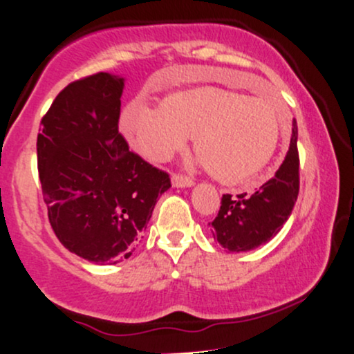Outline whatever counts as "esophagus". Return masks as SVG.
<instances>
[{
    "mask_svg": "<svg viewBox=\"0 0 354 354\" xmlns=\"http://www.w3.org/2000/svg\"><path fill=\"white\" fill-rule=\"evenodd\" d=\"M172 185L177 187V189H185V187H192L194 180H192V178H189V177L174 174V176H172Z\"/></svg>",
    "mask_w": 354,
    "mask_h": 354,
    "instance_id": "1",
    "label": "esophagus"
}]
</instances>
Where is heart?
<instances>
[{
	"instance_id": "b5f03b06",
	"label": "heart",
	"mask_w": 354,
	"mask_h": 354,
	"mask_svg": "<svg viewBox=\"0 0 354 354\" xmlns=\"http://www.w3.org/2000/svg\"><path fill=\"white\" fill-rule=\"evenodd\" d=\"M131 144L151 160H169L192 136L194 164L223 182L250 180L267 167L281 132V107L272 97H247L218 86L167 95L160 106L134 99L120 118Z\"/></svg>"
}]
</instances>
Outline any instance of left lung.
<instances>
[{
    "label": "left lung",
    "mask_w": 354,
    "mask_h": 354,
    "mask_svg": "<svg viewBox=\"0 0 354 354\" xmlns=\"http://www.w3.org/2000/svg\"><path fill=\"white\" fill-rule=\"evenodd\" d=\"M298 127L293 122L292 140L285 160L275 176L260 189L232 197L223 195L218 215L212 223V235L228 252H250L272 240L292 215L300 190L298 178Z\"/></svg>",
    "instance_id": "obj_1"
}]
</instances>
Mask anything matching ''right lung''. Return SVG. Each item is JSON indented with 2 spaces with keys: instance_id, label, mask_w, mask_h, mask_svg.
Returning a JSON list of instances; mask_svg holds the SVG:
<instances>
[{
  "instance_id": "right-lung-1",
  "label": "right lung",
  "mask_w": 354,
  "mask_h": 354,
  "mask_svg": "<svg viewBox=\"0 0 354 354\" xmlns=\"http://www.w3.org/2000/svg\"><path fill=\"white\" fill-rule=\"evenodd\" d=\"M126 79L99 73L57 94L37 134V170L54 234L97 265L129 259L170 189L169 174L129 151L119 134Z\"/></svg>"
}]
</instances>
